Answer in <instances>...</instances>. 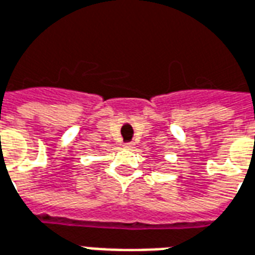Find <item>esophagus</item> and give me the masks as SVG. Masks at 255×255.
Masks as SVG:
<instances>
[{"label": "esophagus", "mask_w": 255, "mask_h": 255, "mask_svg": "<svg viewBox=\"0 0 255 255\" xmlns=\"http://www.w3.org/2000/svg\"><path fill=\"white\" fill-rule=\"evenodd\" d=\"M123 147H124V148H127V150H129V148H133V143H124V144H123Z\"/></svg>", "instance_id": "34e87169"}]
</instances>
